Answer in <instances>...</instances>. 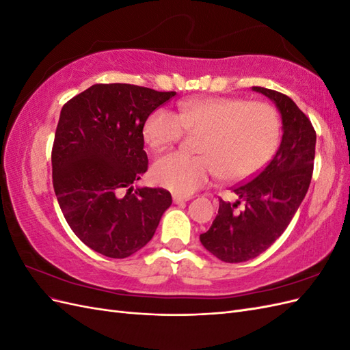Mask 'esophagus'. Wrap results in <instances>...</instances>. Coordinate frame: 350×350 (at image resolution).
<instances>
[{"label": "esophagus", "instance_id": "1", "mask_svg": "<svg viewBox=\"0 0 350 350\" xmlns=\"http://www.w3.org/2000/svg\"><path fill=\"white\" fill-rule=\"evenodd\" d=\"M172 198H174V203H176V204L184 203V201H188V200H191V197H188V196H179V194H174Z\"/></svg>", "mask_w": 350, "mask_h": 350}]
</instances>
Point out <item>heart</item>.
<instances>
[{
    "instance_id": "b5f03b06",
    "label": "heart",
    "mask_w": 350,
    "mask_h": 350,
    "mask_svg": "<svg viewBox=\"0 0 350 350\" xmlns=\"http://www.w3.org/2000/svg\"><path fill=\"white\" fill-rule=\"evenodd\" d=\"M184 131L201 133L200 156L166 153L153 163L152 179L175 194L189 196L217 174L226 183H239L261 171L278 150L282 122L266 102L201 98L179 102L176 113L154 109L143 125L144 142L154 150L176 143Z\"/></svg>"
}]
</instances>
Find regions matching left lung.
<instances>
[{"instance_id":"left-lung-1","label":"left lung","mask_w":350,"mask_h":350,"mask_svg":"<svg viewBox=\"0 0 350 350\" xmlns=\"http://www.w3.org/2000/svg\"><path fill=\"white\" fill-rule=\"evenodd\" d=\"M252 90L276 105L283 135L270 163L251 181L232 188L239 200H219L216 219L200 235L203 247L225 262L248 261L266 251L291 224L312 178L317 135L311 121L286 94L258 86Z\"/></svg>"}]
</instances>
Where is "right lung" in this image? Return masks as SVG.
<instances>
[{"label": "right lung", "mask_w": 350, "mask_h": 350, "mask_svg": "<svg viewBox=\"0 0 350 350\" xmlns=\"http://www.w3.org/2000/svg\"><path fill=\"white\" fill-rule=\"evenodd\" d=\"M175 94L93 84L61 109L51 156L54 191L74 234L102 256L126 258L142 250L172 204L166 189L134 191L133 183L149 163L144 121Z\"/></svg>", "instance_id": "add662e5"}]
</instances>
